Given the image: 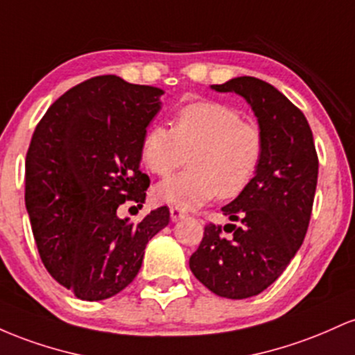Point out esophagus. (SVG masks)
I'll return each mask as SVG.
<instances>
[{"mask_svg": "<svg viewBox=\"0 0 355 355\" xmlns=\"http://www.w3.org/2000/svg\"><path fill=\"white\" fill-rule=\"evenodd\" d=\"M169 211H171V220L173 221H178V220H181V218L188 216V213H186L182 208H179V206H171Z\"/></svg>", "mask_w": 355, "mask_h": 355, "instance_id": "1", "label": "esophagus"}]
</instances>
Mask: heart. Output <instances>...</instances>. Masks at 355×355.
I'll list each match as a JSON object with an SVG mask.
<instances>
[{"label": "heart", "mask_w": 355, "mask_h": 355, "mask_svg": "<svg viewBox=\"0 0 355 355\" xmlns=\"http://www.w3.org/2000/svg\"><path fill=\"white\" fill-rule=\"evenodd\" d=\"M141 150L146 167L159 178L184 166L189 156V169L157 184L154 196L194 208L216 194L228 199L248 188L263 159L265 139L233 107L194 102L179 110L174 127L150 125Z\"/></svg>", "instance_id": "heart-1"}]
</instances>
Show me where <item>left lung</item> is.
<instances>
[{
    "label": "left lung",
    "instance_id": "1",
    "mask_svg": "<svg viewBox=\"0 0 355 355\" xmlns=\"http://www.w3.org/2000/svg\"><path fill=\"white\" fill-rule=\"evenodd\" d=\"M211 89L234 92L252 105L265 150L248 188L221 208L231 223L205 226L189 268L213 293L241 300L268 288L304 243L318 157L305 115L273 85L236 77Z\"/></svg>",
    "mask_w": 355,
    "mask_h": 355
}]
</instances>
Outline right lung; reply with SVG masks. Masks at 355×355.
<instances>
[{
    "instance_id": "right-lung-1",
    "label": "right lung",
    "mask_w": 355,
    "mask_h": 355,
    "mask_svg": "<svg viewBox=\"0 0 355 355\" xmlns=\"http://www.w3.org/2000/svg\"><path fill=\"white\" fill-rule=\"evenodd\" d=\"M162 94L117 75L94 77L51 103L31 137L25 202L35 243L49 273L80 300L124 290L147 241L169 223L167 206L139 223L117 214L125 201H146L142 139Z\"/></svg>"
}]
</instances>
